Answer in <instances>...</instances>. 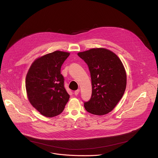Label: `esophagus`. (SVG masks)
<instances>
[{
  "instance_id": "34e87169",
  "label": "esophagus",
  "mask_w": 158,
  "mask_h": 158,
  "mask_svg": "<svg viewBox=\"0 0 158 158\" xmlns=\"http://www.w3.org/2000/svg\"><path fill=\"white\" fill-rule=\"evenodd\" d=\"M79 91H80V90H79V89L76 90V91H74V94H75L76 96L78 95V94H79Z\"/></svg>"
}]
</instances>
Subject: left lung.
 Wrapping results in <instances>:
<instances>
[{"label": "left lung", "instance_id": "obj_1", "mask_svg": "<svg viewBox=\"0 0 158 158\" xmlns=\"http://www.w3.org/2000/svg\"><path fill=\"white\" fill-rule=\"evenodd\" d=\"M91 74L92 95L85 102V110L93 114L104 115L113 109L126 87V73L120 59L112 51L96 48L79 52Z\"/></svg>", "mask_w": 158, "mask_h": 158}]
</instances>
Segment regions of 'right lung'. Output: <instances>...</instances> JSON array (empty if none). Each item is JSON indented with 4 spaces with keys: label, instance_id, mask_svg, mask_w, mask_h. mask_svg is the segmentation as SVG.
Here are the masks:
<instances>
[{
    "label": "right lung",
    "instance_id": "add662e5",
    "mask_svg": "<svg viewBox=\"0 0 158 158\" xmlns=\"http://www.w3.org/2000/svg\"><path fill=\"white\" fill-rule=\"evenodd\" d=\"M69 52L56 51L34 61L26 79L27 97L32 106L46 117L60 114L70 98L64 87L61 66Z\"/></svg>",
    "mask_w": 158,
    "mask_h": 158
}]
</instances>
